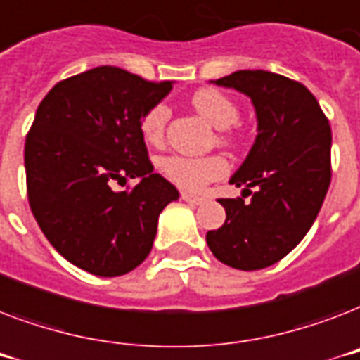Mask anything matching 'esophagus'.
Returning <instances> with one entry per match:
<instances>
[{"instance_id": "34e87169", "label": "esophagus", "mask_w": 360, "mask_h": 360, "mask_svg": "<svg viewBox=\"0 0 360 360\" xmlns=\"http://www.w3.org/2000/svg\"><path fill=\"white\" fill-rule=\"evenodd\" d=\"M181 198H183L186 203H191V205H202V203L205 202V198L194 196V194H188V192H183V194H181Z\"/></svg>"}]
</instances>
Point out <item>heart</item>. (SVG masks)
Masks as SVG:
<instances>
[{
  "mask_svg": "<svg viewBox=\"0 0 360 360\" xmlns=\"http://www.w3.org/2000/svg\"><path fill=\"white\" fill-rule=\"evenodd\" d=\"M192 106L202 115L203 120L217 127L219 130L230 129L239 120V108L228 95L219 89H200L192 95ZM169 117V108L164 103L153 104L146 110L140 120V132L143 140L151 146H158L164 140L166 123ZM233 134L224 132L220 134V141L230 146L233 143ZM160 174L174 185L185 191H200L209 181L220 179L228 174V160L220 155H207V157H185V155H169L158 160Z\"/></svg>",
  "mask_w": 360,
  "mask_h": 360,
  "instance_id": "obj_1",
  "label": "heart"
}]
</instances>
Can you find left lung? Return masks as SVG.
<instances>
[{
	"mask_svg": "<svg viewBox=\"0 0 360 360\" xmlns=\"http://www.w3.org/2000/svg\"><path fill=\"white\" fill-rule=\"evenodd\" d=\"M213 84L250 98L257 136L230 179L245 186L250 202L219 200L226 222L205 239L219 262L257 271L288 256L323 205L330 185L329 120L302 84L269 70H237Z\"/></svg>",
	"mask_w": 360,
	"mask_h": 360,
	"instance_id": "8db88e82",
	"label": "left lung"
}]
</instances>
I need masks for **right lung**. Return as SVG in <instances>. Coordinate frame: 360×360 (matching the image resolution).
Instances as JSON below:
<instances>
[{
	"instance_id": "add662e5",
	"label": "right lung",
	"mask_w": 360,
	"mask_h": 360,
	"mask_svg": "<svg viewBox=\"0 0 360 360\" xmlns=\"http://www.w3.org/2000/svg\"><path fill=\"white\" fill-rule=\"evenodd\" d=\"M172 91L117 67L59 82L25 138L31 213L56 250L97 276H121L153 248L158 214L179 192L153 172L140 120ZM130 176L141 183L114 191Z\"/></svg>"
}]
</instances>
